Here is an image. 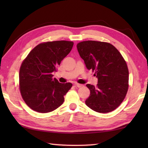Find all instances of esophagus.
Listing matches in <instances>:
<instances>
[{"label": "esophagus", "instance_id": "1", "mask_svg": "<svg viewBox=\"0 0 148 148\" xmlns=\"http://www.w3.org/2000/svg\"><path fill=\"white\" fill-rule=\"evenodd\" d=\"M74 86H76V87H77V88H81V87H82L83 85V84H78V83H75V84H74Z\"/></svg>", "mask_w": 148, "mask_h": 148}]
</instances>
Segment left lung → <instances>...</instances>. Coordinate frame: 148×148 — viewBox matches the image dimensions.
Listing matches in <instances>:
<instances>
[{"label": "left lung", "instance_id": "1", "mask_svg": "<svg viewBox=\"0 0 148 148\" xmlns=\"http://www.w3.org/2000/svg\"><path fill=\"white\" fill-rule=\"evenodd\" d=\"M86 68L95 72L97 87L90 84L86 105L93 111L107 113L114 111L124 100L128 88V69L121 53L110 43L86 40L77 45Z\"/></svg>", "mask_w": 148, "mask_h": 148}]
</instances>
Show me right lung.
I'll use <instances>...</instances> for the list:
<instances>
[{
  "mask_svg": "<svg viewBox=\"0 0 148 148\" xmlns=\"http://www.w3.org/2000/svg\"><path fill=\"white\" fill-rule=\"evenodd\" d=\"M67 40L46 42L36 46L21 64L19 81L22 98L30 108L41 113L51 112L64 102L71 83L53 78L61 61L72 48Z\"/></svg>",
  "mask_w": 148,
  "mask_h": 148,
  "instance_id": "add662e5",
  "label": "right lung"
}]
</instances>
